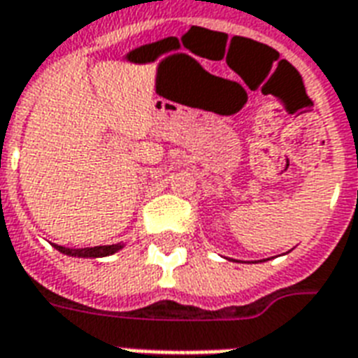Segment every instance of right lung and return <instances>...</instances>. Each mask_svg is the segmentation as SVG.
Listing matches in <instances>:
<instances>
[{
	"label": "right lung",
	"instance_id": "obj_1",
	"mask_svg": "<svg viewBox=\"0 0 358 358\" xmlns=\"http://www.w3.org/2000/svg\"><path fill=\"white\" fill-rule=\"evenodd\" d=\"M124 247V243H115V245H99V247H80V249H75V247H62L56 245L55 249H58L64 255H69V257H79V259H101V257H109V255H115L117 251H120Z\"/></svg>",
	"mask_w": 358,
	"mask_h": 358
}]
</instances>
